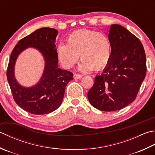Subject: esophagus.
Wrapping results in <instances>:
<instances>
[{
    "label": "esophagus",
    "mask_w": 155,
    "mask_h": 155,
    "mask_svg": "<svg viewBox=\"0 0 155 155\" xmlns=\"http://www.w3.org/2000/svg\"><path fill=\"white\" fill-rule=\"evenodd\" d=\"M73 77H74V78H75V79H80V78L83 77V75L78 74H74Z\"/></svg>",
    "instance_id": "obj_1"
}]
</instances>
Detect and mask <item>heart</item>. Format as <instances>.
<instances>
[{
	"label": "heart",
	"mask_w": 155,
	"mask_h": 155,
	"mask_svg": "<svg viewBox=\"0 0 155 155\" xmlns=\"http://www.w3.org/2000/svg\"><path fill=\"white\" fill-rule=\"evenodd\" d=\"M67 44H60L57 47V56L61 65L71 68L79 58L81 71L94 68L100 71L110 63L112 45L107 35L90 29L78 30L68 35Z\"/></svg>",
	"instance_id": "b5f03b06"
}]
</instances>
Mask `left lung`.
Returning a JSON list of instances; mask_svg holds the SVG:
<instances>
[{"label":"left lung","mask_w":155,"mask_h":155,"mask_svg":"<svg viewBox=\"0 0 155 155\" xmlns=\"http://www.w3.org/2000/svg\"><path fill=\"white\" fill-rule=\"evenodd\" d=\"M110 63L96 76L87 94L94 107L104 111L119 110L134 101L147 72L146 55L139 39L125 27L111 25Z\"/></svg>","instance_id":"8db88e82"}]
</instances>
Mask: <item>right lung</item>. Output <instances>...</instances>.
<instances>
[{
	"instance_id": "1",
	"label": "right lung",
	"mask_w": 155,
	"mask_h": 155,
	"mask_svg": "<svg viewBox=\"0 0 155 155\" xmlns=\"http://www.w3.org/2000/svg\"><path fill=\"white\" fill-rule=\"evenodd\" d=\"M58 31L42 27L18 42L9 60L7 77L13 99L25 111L35 115L50 114L62 104L67 84L73 79L71 72L58 67L55 41ZM28 47L38 49L44 57L45 67L38 83L32 87L21 86L14 77V65L19 54Z\"/></svg>"
}]
</instances>
